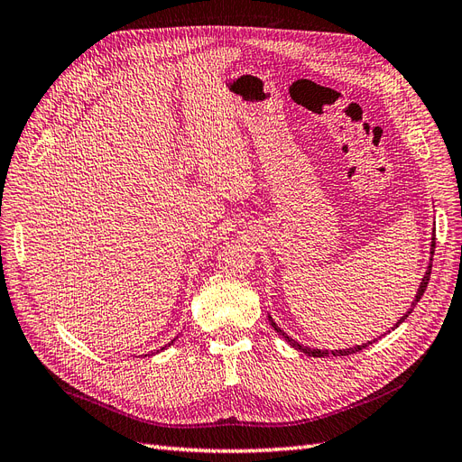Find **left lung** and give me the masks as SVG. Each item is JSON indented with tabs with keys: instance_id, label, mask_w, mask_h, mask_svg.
I'll return each instance as SVG.
<instances>
[{
	"instance_id": "obj_1",
	"label": "left lung",
	"mask_w": 462,
	"mask_h": 462,
	"mask_svg": "<svg viewBox=\"0 0 462 462\" xmlns=\"http://www.w3.org/2000/svg\"><path fill=\"white\" fill-rule=\"evenodd\" d=\"M433 248H436V236H433L431 239V254H433ZM431 262V260H430ZM430 273H431V263L428 265V270H426V273H424V277H422V282H420V287H418V292H416V297H414V302H412V309H409L407 310V314L404 316H401V319L397 321L395 324V328H399V324H402L404 319L409 318V314L414 310V306H416V302L422 299V295H424V291H426V287H428V282H430ZM270 318V324H272V328L282 335V337L292 346V348H297V351H300V353H304V355H309V356H314V358H321V356H346V355H353V353H358V351H362V348H366L368 345H372V341H368V343H362V345H356V346H351V348H339V351H328V348H324V351H321V348H310V346H304V345H300L299 341H295L292 337H289V335L279 328L275 321L272 319V316H268ZM393 328V329H395ZM375 341V339H374Z\"/></svg>"
}]
</instances>
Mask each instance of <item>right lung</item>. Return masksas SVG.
<instances>
[{
  "label": "right lung",
  "instance_id": "right-lung-1",
  "mask_svg": "<svg viewBox=\"0 0 462 462\" xmlns=\"http://www.w3.org/2000/svg\"><path fill=\"white\" fill-rule=\"evenodd\" d=\"M173 341H175V339H173ZM173 341H171V343H167L165 346H170V345H173ZM165 346H162V348H160V351H165ZM160 351H158V353H160ZM144 356H146V355H144Z\"/></svg>",
  "mask_w": 462,
  "mask_h": 462
}]
</instances>
